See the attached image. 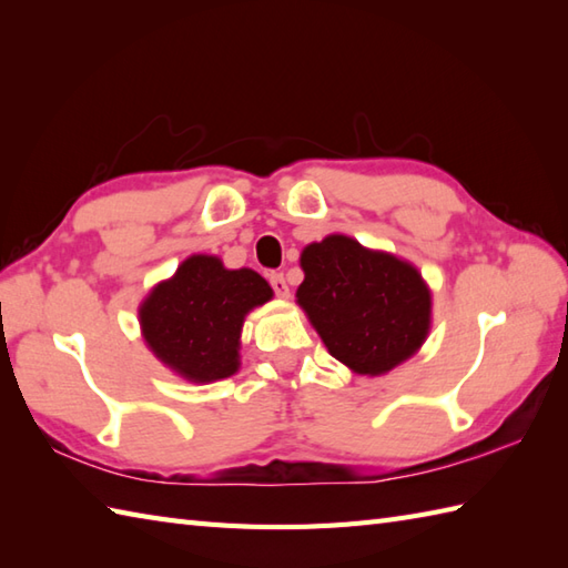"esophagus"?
I'll list each match as a JSON object with an SVG mask.
<instances>
[{"instance_id":"1","label":"esophagus","mask_w":568,"mask_h":568,"mask_svg":"<svg viewBox=\"0 0 568 568\" xmlns=\"http://www.w3.org/2000/svg\"><path fill=\"white\" fill-rule=\"evenodd\" d=\"M268 281H271V287H273V293H275L277 297H287V295H291V287H287V281H285L283 273H271Z\"/></svg>"}]
</instances>
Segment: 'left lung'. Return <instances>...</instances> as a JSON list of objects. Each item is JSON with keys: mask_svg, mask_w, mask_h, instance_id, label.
Here are the masks:
<instances>
[{"mask_svg": "<svg viewBox=\"0 0 568 568\" xmlns=\"http://www.w3.org/2000/svg\"><path fill=\"white\" fill-rule=\"evenodd\" d=\"M297 305L329 354L361 376H383L425 344L432 295L413 263L332 234L305 246Z\"/></svg>", "mask_w": 568, "mask_h": 568, "instance_id": "obj_1", "label": "left lung"}]
</instances>
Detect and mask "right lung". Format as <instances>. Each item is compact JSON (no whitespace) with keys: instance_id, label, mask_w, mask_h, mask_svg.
Listing matches in <instances>:
<instances>
[{"instance_id":"right-lung-1","label":"right lung","mask_w":568,"mask_h":568,"mask_svg":"<svg viewBox=\"0 0 568 568\" xmlns=\"http://www.w3.org/2000/svg\"><path fill=\"white\" fill-rule=\"evenodd\" d=\"M271 297V285L256 271H229L216 256L195 253L141 303L143 339L185 381H222L241 366L244 317Z\"/></svg>"}]
</instances>
